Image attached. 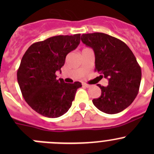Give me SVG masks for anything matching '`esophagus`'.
<instances>
[{"label": "esophagus", "mask_w": 154, "mask_h": 154, "mask_svg": "<svg viewBox=\"0 0 154 154\" xmlns=\"http://www.w3.org/2000/svg\"><path fill=\"white\" fill-rule=\"evenodd\" d=\"M83 86H84V87H86V88H89L90 86V85H88V84H87V83H83Z\"/></svg>", "instance_id": "esophagus-1"}]
</instances>
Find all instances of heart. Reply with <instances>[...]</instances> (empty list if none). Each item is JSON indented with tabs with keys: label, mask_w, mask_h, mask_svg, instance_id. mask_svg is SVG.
Here are the masks:
<instances>
[{
	"label": "heart",
	"mask_w": 154,
	"mask_h": 154,
	"mask_svg": "<svg viewBox=\"0 0 154 154\" xmlns=\"http://www.w3.org/2000/svg\"><path fill=\"white\" fill-rule=\"evenodd\" d=\"M84 49H85V48H84Z\"/></svg>",
	"instance_id": "1"
}]
</instances>
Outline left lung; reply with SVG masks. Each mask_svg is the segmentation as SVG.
Returning <instances> with one entry per match:
<instances>
[{"instance_id": "1", "label": "left lung", "mask_w": 154, "mask_h": 154, "mask_svg": "<svg viewBox=\"0 0 154 154\" xmlns=\"http://www.w3.org/2000/svg\"><path fill=\"white\" fill-rule=\"evenodd\" d=\"M81 41L94 51V71L109 80L107 86L97 84L101 94L93 99V103L107 114L123 111L136 98L142 79V70L134 54L122 40L103 32L83 34Z\"/></svg>"}]
</instances>
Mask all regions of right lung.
Instances as JSON below:
<instances>
[{"instance_id":"1","label":"right lung","mask_w":154,"mask_h":154,"mask_svg":"<svg viewBox=\"0 0 154 154\" xmlns=\"http://www.w3.org/2000/svg\"><path fill=\"white\" fill-rule=\"evenodd\" d=\"M80 34L56 35L29 46L21 59L17 80L23 97L38 114L58 118L72 104L80 82L57 80L56 71L64 66L68 53L79 45Z\"/></svg>"}]
</instances>
